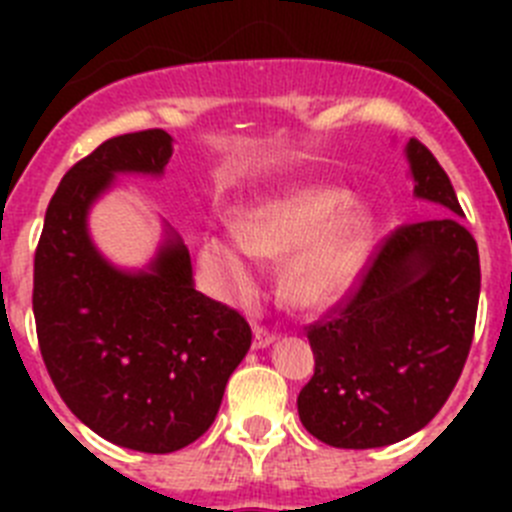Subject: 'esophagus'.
<instances>
[{
  "label": "esophagus",
  "mask_w": 512,
  "mask_h": 512,
  "mask_svg": "<svg viewBox=\"0 0 512 512\" xmlns=\"http://www.w3.org/2000/svg\"><path fill=\"white\" fill-rule=\"evenodd\" d=\"M274 333H269V330L266 328H259V325H256V328H253V348H266V346H271V343H274Z\"/></svg>",
  "instance_id": "34e87169"
}]
</instances>
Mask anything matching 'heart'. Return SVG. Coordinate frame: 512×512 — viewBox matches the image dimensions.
Returning <instances> with one entry per match:
<instances>
[{"label": "heart", "instance_id": "b5f03b06", "mask_svg": "<svg viewBox=\"0 0 512 512\" xmlns=\"http://www.w3.org/2000/svg\"><path fill=\"white\" fill-rule=\"evenodd\" d=\"M346 205V194L325 184H305L259 202L238 215V235H207L200 261L225 295L253 289V256L284 261V300L302 312L341 302L369 256V217Z\"/></svg>", "mask_w": 512, "mask_h": 512}]
</instances>
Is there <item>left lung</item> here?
Masks as SVG:
<instances>
[{
  "label": "left lung",
  "instance_id": "1",
  "mask_svg": "<svg viewBox=\"0 0 512 512\" xmlns=\"http://www.w3.org/2000/svg\"><path fill=\"white\" fill-rule=\"evenodd\" d=\"M415 200L449 210L384 243L354 300L312 325L315 374L297 397L302 425L336 449L413 436L449 400L469 356L479 302L477 241L433 153L410 140Z\"/></svg>",
  "mask_w": 512,
  "mask_h": 512
}]
</instances>
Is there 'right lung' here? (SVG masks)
Returning <instances> with one entry per match:
<instances>
[{
    "mask_svg": "<svg viewBox=\"0 0 512 512\" xmlns=\"http://www.w3.org/2000/svg\"><path fill=\"white\" fill-rule=\"evenodd\" d=\"M171 153L166 130L104 140L61 179L35 251V325L58 395L104 441L143 454L197 441L251 348L246 320L194 289L187 246L166 220L138 269L94 243L89 215L117 176L161 179Z\"/></svg>",
    "mask_w": 512,
    "mask_h": 512,
    "instance_id": "obj_1",
    "label": "right lung"
}]
</instances>
